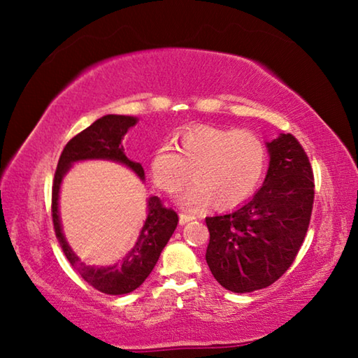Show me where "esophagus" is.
I'll use <instances>...</instances> for the list:
<instances>
[{
	"mask_svg": "<svg viewBox=\"0 0 358 358\" xmlns=\"http://www.w3.org/2000/svg\"><path fill=\"white\" fill-rule=\"evenodd\" d=\"M192 220H196V216H192V215H185V213H181V215H180V224H181V226H185V224H187V222L192 221Z\"/></svg>",
	"mask_w": 358,
	"mask_h": 358,
	"instance_id": "34e87169",
	"label": "esophagus"
}]
</instances>
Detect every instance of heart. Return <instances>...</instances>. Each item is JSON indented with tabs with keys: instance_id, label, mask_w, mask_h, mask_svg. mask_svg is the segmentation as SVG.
<instances>
[{
	"instance_id": "heart-1",
	"label": "heart",
	"mask_w": 358,
	"mask_h": 358,
	"mask_svg": "<svg viewBox=\"0 0 358 358\" xmlns=\"http://www.w3.org/2000/svg\"><path fill=\"white\" fill-rule=\"evenodd\" d=\"M266 166L265 142L250 129L187 126L178 134V151L161 145L150 156V177L157 189L175 192L194 183L177 197L187 210L211 203L227 210L243 203L260 185Z\"/></svg>"
}]
</instances>
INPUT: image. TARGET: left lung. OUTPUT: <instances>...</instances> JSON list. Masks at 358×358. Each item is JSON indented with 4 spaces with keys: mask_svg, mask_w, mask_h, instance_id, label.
<instances>
[{
    "mask_svg": "<svg viewBox=\"0 0 358 358\" xmlns=\"http://www.w3.org/2000/svg\"><path fill=\"white\" fill-rule=\"evenodd\" d=\"M268 171L245 205L207 217L211 275L230 292L268 287L292 265L305 240L314 202L310 159L292 134L265 143Z\"/></svg>",
    "mask_w": 358,
    "mask_h": 358,
    "instance_id": "left-lung-1",
    "label": "left lung"
}]
</instances>
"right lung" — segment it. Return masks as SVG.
<instances>
[{
	"mask_svg": "<svg viewBox=\"0 0 358 358\" xmlns=\"http://www.w3.org/2000/svg\"><path fill=\"white\" fill-rule=\"evenodd\" d=\"M137 117L129 115H106L96 120L92 126L83 129L80 134L71 138L59 156L55 181L52 191V216L57 238L66 259L78 271L90 286L107 295H123L136 290L147 280L151 270L159 259L162 250L171 240L173 230L177 229L178 216L173 210L162 207L156 196L147 199V220L138 234V238L132 250L118 264L107 266H96L80 262L77 254L72 251L66 240L59 220V189L63 178L76 162L82 161H112L128 167L142 181L145 172L141 162L131 161L124 153L123 138L132 126L137 124Z\"/></svg>",
	"mask_w": 358,
	"mask_h": 358,
	"instance_id": "add662e5",
	"label": "right lung"
}]
</instances>
